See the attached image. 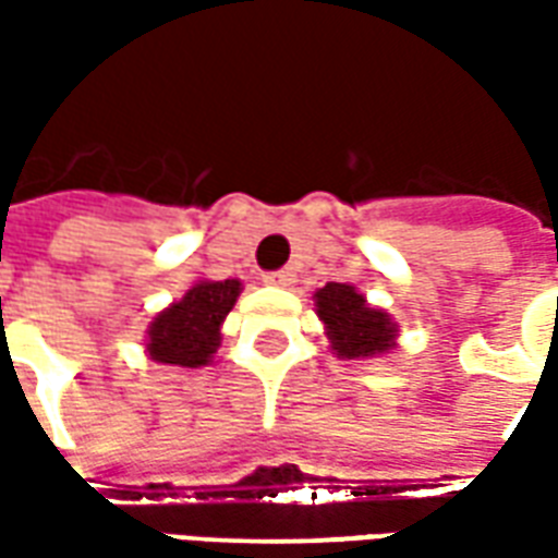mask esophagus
Masks as SVG:
<instances>
[{
    "instance_id": "esophagus-1",
    "label": "esophagus",
    "mask_w": 558,
    "mask_h": 558,
    "mask_svg": "<svg viewBox=\"0 0 558 558\" xmlns=\"http://www.w3.org/2000/svg\"><path fill=\"white\" fill-rule=\"evenodd\" d=\"M263 280H266L268 287H290L292 280H295V275H292L290 268H280V271H268Z\"/></svg>"
}]
</instances>
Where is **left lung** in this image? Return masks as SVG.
<instances>
[{"label":"left lung","mask_w":558,"mask_h":558,"mask_svg":"<svg viewBox=\"0 0 558 558\" xmlns=\"http://www.w3.org/2000/svg\"><path fill=\"white\" fill-rule=\"evenodd\" d=\"M314 302L338 359H376L395 350L398 326L391 323V316L371 307L350 283H326L314 292Z\"/></svg>","instance_id":"8db88e82"}]
</instances>
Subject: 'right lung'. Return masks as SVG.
Returning <instances> with one entry per match:
<instances>
[{
  "instance_id": "right-lung-1",
  "label": "right lung",
  "mask_w": 558,
  "mask_h": 558,
  "mask_svg": "<svg viewBox=\"0 0 558 558\" xmlns=\"http://www.w3.org/2000/svg\"><path fill=\"white\" fill-rule=\"evenodd\" d=\"M242 292V280H199L163 307L146 331L151 362L203 367L220 347V326Z\"/></svg>"
}]
</instances>
